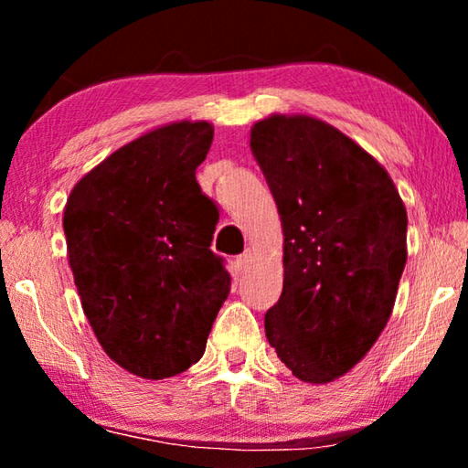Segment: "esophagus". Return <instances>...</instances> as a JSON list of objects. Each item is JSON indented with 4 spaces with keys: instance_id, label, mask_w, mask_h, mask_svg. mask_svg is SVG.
<instances>
[{
    "instance_id": "1",
    "label": "esophagus",
    "mask_w": 468,
    "mask_h": 468,
    "mask_svg": "<svg viewBox=\"0 0 468 468\" xmlns=\"http://www.w3.org/2000/svg\"><path fill=\"white\" fill-rule=\"evenodd\" d=\"M251 262H253L251 251H243L241 256L237 258V268H239V272H245V271H248V268L251 266Z\"/></svg>"
}]
</instances>
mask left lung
Here are the masks:
<instances>
[{"label": "left lung", "instance_id": "1", "mask_svg": "<svg viewBox=\"0 0 468 468\" xmlns=\"http://www.w3.org/2000/svg\"><path fill=\"white\" fill-rule=\"evenodd\" d=\"M250 148L282 225V295L266 338L301 382L328 384L390 320L407 264V208L388 171L312 115H268Z\"/></svg>", "mask_w": 468, "mask_h": 468}]
</instances>
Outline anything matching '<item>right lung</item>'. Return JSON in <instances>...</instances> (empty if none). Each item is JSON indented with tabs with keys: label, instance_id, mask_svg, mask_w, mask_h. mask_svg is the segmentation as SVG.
<instances>
[{
	"label": "right lung",
	"instance_id": "1",
	"mask_svg": "<svg viewBox=\"0 0 468 468\" xmlns=\"http://www.w3.org/2000/svg\"><path fill=\"white\" fill-rule=\"evenodd\" d=\"M208 122H173L90 169L63 208L82 310L111 359L144 379L200 361L231 276L210 250L217 210L196 169Z\"/></svg>",
	"mask_w": 468,
	"mask_h": 468
}]
</instances>
